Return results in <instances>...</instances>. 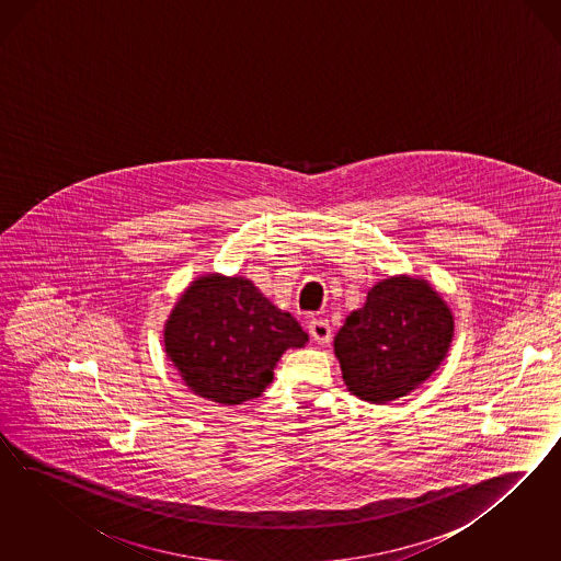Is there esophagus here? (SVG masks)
<instances>
[{
  "instance_id": "esophagus-1",
  "label": "esophagus",
  "mask_w": 561,
  "mask_h": 561,
  "mask_svg": "<svg viewBox=\"0 0 561 561\" xmlns=\"http://www.w3.org/2000/svg\"><path fill=\"white\" fill-rule=\"evenodd\" d=\"M308 333L319 345H327L331 341V327L324 319H312L308 323Z\"/></svg>"
}]
</instances>
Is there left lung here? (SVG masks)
<instances>
[{
	"label": "left lung",
	"mask_w": 561,
	"mask_h": 561,
	"mask_svg": "<svg viewBox=\"0 0 561 561\" xmlns=\"http://www.w3.org/2000/svg\"><path fill=\"white\" fill-rule=\"evenodd\" d=\"M453 335V310L427 279L391 275L345 319L333 347L347 391L385 405L440 368Z\"/></svg>",
	"instance_id": "obj_1"
}]
</instances>
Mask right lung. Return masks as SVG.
I'll return each instance as SVG.
<instances>
[{
    "instance_id": "add662e5",
    "label": "right lung",
    "mask_w": 561,
    "mask_h": 561,
    "mask_svg": "<svg viewBox=\"0 0 561 561\" xmlns=\"http://www.w3.org/2000/svg\"><path fill=\"white\" fill-rule=\"evenodd\" d=\"M306 341L300 323L244 275L195 277L164 323V352L185 387L220 405L259 397L279 357Z\"/></svg>"
}]
</instances>
